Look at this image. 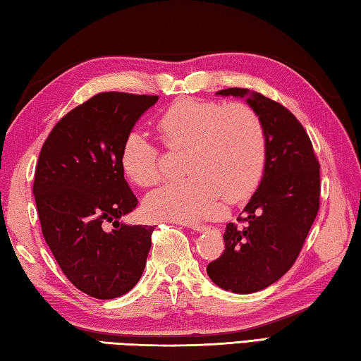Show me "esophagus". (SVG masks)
Masks as SVG:
<instances>
[{"instance_id":"34e87169","label":"esophagus","mask_w":361,"mask_h":361,"mask_svg":"<svg viewBox=\"0 0 361 361\" xmlns=\"http://www.w3.org/2000/svg\"><path fill=\"white\" fill-rule=\"evenodd\" d=\"M179 224H182V226H187L190 229L193 231H198V233H201V231L206 229V226H204L202 223H188V221H179Z\"/></svg>"}]
</instances>
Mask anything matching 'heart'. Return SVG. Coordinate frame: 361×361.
Instances as JSON below:
<instances>
[{"instance_id": "1", "label": "heart", "mask_w": 361, "mask_h": 361, "mask_svg": "<svg viewBox=\"0 0 361 361\" xmlns=\"http://www.w3.org/2000/svg\"><path fill=\"white\" fill-rule=\"evenodd\" d=\"M159 130L171 149L187 146L185 179L168 182L145 200L155 220L196 221L224 212V198L242 201L255 192L267 160V133L259 114L247 104L176 100L159 119ZM127 178L141 187L161 178L159 147L146 133L132 130L121 151Z\"/></svg>"}]
</instances>
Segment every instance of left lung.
<instances>
[{
	"label": "left lung",
	"mask_w": 361,
	"mask_h": 361,
	"mask_svg": "<svg viewBox=\"0 0 361 361\" xmlns=\"http://www.w3.org/2000/svg\"><path fill=\"white\" fill-rule=\"evenodd\" d=\"M216 94L247 97L267 133L261 183L239 216L245 226L226 224L223 255L207 265L216 286L251 294L280 280L300 255L319 210L321 165L308 133L288 108L243 87Z\"/></svg>",
	"instance_id": "left-lung-1"
}]
</instances>
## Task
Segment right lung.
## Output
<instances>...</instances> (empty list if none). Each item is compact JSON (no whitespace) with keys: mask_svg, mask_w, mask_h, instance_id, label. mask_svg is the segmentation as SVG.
<instances>
[{"mask_svg":"<svg viewBox=\"0 0 361 361\" xmlns=\"http://www.w3.org/2000/svg\"><path fill=\"white\" fill-rule=\"evenodd\" d=\"M159 96L100 92L69 111L40 149L32 193L42 234L75 288L110 300L140 281L154 226L126 224L137 207L124 179V140Z\"/></svg>","mask_w":361,"mask_h":361,"instance_id":"obj_1","label":"right lung"}]
</instances>
